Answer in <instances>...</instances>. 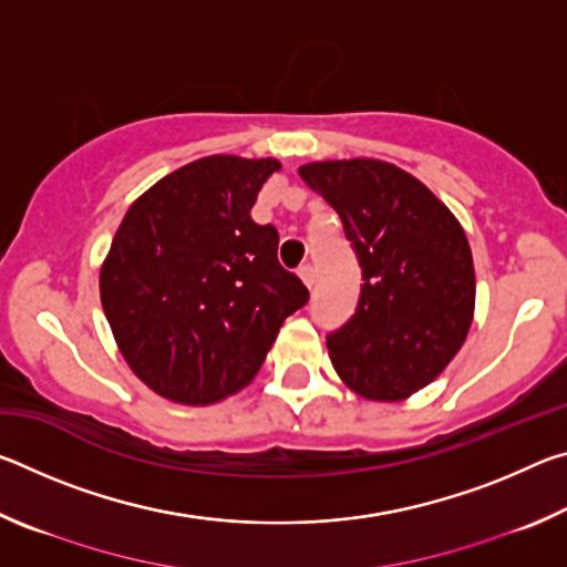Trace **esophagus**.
Here are the masks:
<instances>
[{
  "mask_svg": "<svg viewBox=\"0 0 567 567\" xmlns=\"http://www.w3.org/2000/svg\"><path fill=\"white\" fill-rule=\"evenodd\" d=\"M297 275H300V280H302L307 287L315 285V267H312V265H302L300 270H297Z\"/></svg>",
  "mask_w": 567,
  "mask_h": 567,
  "instance_id": "1",
  "label": "esophagus"
}]
</instances>
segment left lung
Here are the masks:
<instances>
[{
    "mask_svg": "<svg viewBox=\"0 0 567 567\" xmlns=\"http://www.w3.org/2000/svg\"><path fill=\"white\" fill-rule=\"evenodd\" d=\"M300 175L340 215L362 267L358 310L328 338L332 368L364 400H405L447 368L473 324L465 229L390 162L324 159Z\"/></svg>",
    "mask_w": 567,
    "mask_h": 567,
    "instance_id": "1",
    "label": "left lung"
}]
</instances>
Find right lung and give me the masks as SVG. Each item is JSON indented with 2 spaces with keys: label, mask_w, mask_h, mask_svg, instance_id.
Segmentation results:
<instances>
[{
  "label": "right lung",
  "mask_w": 567,
  "mask_h": 567,
  "mask_svg": "<svg viewBox=\"0 0 567 567\" xmlns=\"http://www.w3.org/2000/svg\"><path fill=\"white\" fill-rule=\"evenodd\" d=\"M282 165L209 155L130 205L100 270L102 310L130 370L157 395L213 405L252 382L307 302L277 262L280 235L249 217Z\"/></svg>",
  "instance_id": "add662e5"
}]
</instances>
